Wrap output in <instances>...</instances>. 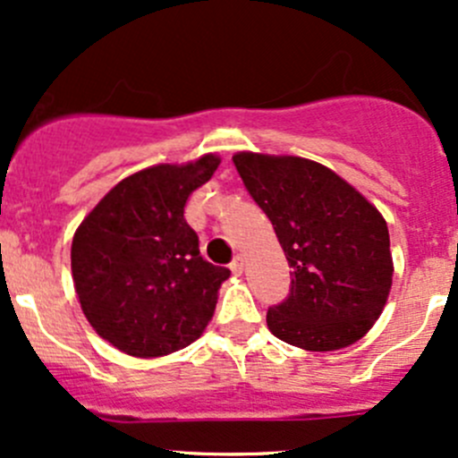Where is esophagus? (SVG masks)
Here are the masks:
<instances>
[{"mask_svg":"<svg viewBox=\"0 0 458 458\" xmlns=\"http://www.w3.org/2000/svg\"><path fill=\"white\" fill-rule=\"evenodd\" d=\"M230 270H233L234 275H242L243 272V257L242 255H237L233 261H230Z\"/></svg>","mask_w":458,"mask_h":458,"instance_id":"1","label":"esophagus"}]
</instances>
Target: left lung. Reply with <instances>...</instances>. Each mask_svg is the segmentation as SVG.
Masks as SVG:
<instances>
[{"mask_svg": "<svg viewBox=\"0 0 458 458\" xmlns=\"http://www.w3.org/2000/svg\"><path fill=\"white\" fill-rule=\"evenodd\" d=\"M233 161L293 267L288 299L266 315L270 332L310 352L352 345L381 317L392 288L381 212L317 161L259 152Z\"/></svg>", "mask_w": 458, "mask_h": 458, "instance_id": "1", "label": "left lung"}]
</instances>
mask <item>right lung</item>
I'll use <instances>...</instances> for the list:
<instances>
[{
  "label": "right lung",
  "instance_id": "add662e5",
  "mask_svg": "<svg viewBox=\"0 0 458 458\" xmlns=\"http://www.w3.org/2000/svg\"><path fill=\"white\" fill-rule=\"evenodd\" d=\"M221 159L159 164L122 179L72 237L71 266L81 310L97 335L131 357L177 352L215 315L228 267L199 255L183 219L188 197Z\"/></svg>",
  "mask_w": 458,
  "mask_h": 458
}]
</instances>
